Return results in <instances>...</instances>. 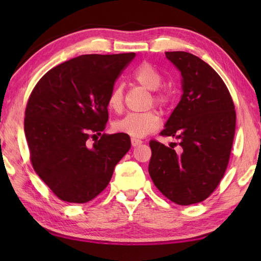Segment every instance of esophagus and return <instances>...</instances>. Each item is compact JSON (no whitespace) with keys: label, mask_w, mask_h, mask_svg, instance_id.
<instances>
[{"label":"esophagus","mask_w":261,"mask_h":261,"mask_svg":"<svg viewBox=\"0 0 261 261\" xmlns=\"http://www.w3.org/2000/svg\"><path fill=\"white\" fill-rule=\"evenodd\" d=\"M141 143H142V141L139 140V139H135V138H132V139H131L132 147H138V146H140Z\"/></svg>","instance_id":"obj_1"}]
</instances>
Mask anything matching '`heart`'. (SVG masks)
Segmentation results:
<instances>
[{"mask_svg":"<svg viewBox=\"0 0 261 261\" xmlns=\"http://www.w3.org/2000/svg\"><path fill=\"white\" fill-rule=\"evenodd\" d=\"M132 80L137 84L152 91L150 104H154L160 109H166L170 103V94L166 91L158 90L163 84V76L153 67L151 64L147 62L141 63L132 71ZM108 108L114 112H121L123 108V87L115 85L107 99ZM160 124V120L157 112L147 111L143 113H129L122 119L116 120L113 123L115 131L125 134L132 138H143L151 132L156 131Z\"/></svg>","mask_w":261,"mask_h":261,"instance_id":"heart-1","label":"heart"}]
</instances>
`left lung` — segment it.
<instances>
[{"label": "left lung", "mask_w": 261, "mask_h": 261, "mask_svg": "<svg viewBox=\"0 0 261 261\" xmlns=\"http://www.w3.org/2000/svg\"><path fill=\"white\" fill-rule=\"evenodd\" d=\"M166 57L181 74L182 95L160 132L179 142L150 140L149 175L164 195L178 205L206 199L228 167L236 132V110L228 87L201 58L185 51Z\"/></svg>", "instance_id": "8db88e82"}]
</instances>
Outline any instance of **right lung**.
I'll return each mask as SVG.
<instances>
[{"label":"right lung","mask_w":261,"mask_h":261,"mask_svg":"<svg viewBox=\"0 0 261 261\" xmlns=\"http://www.w3.org/2000/svg\"><path fill=\"white\" fill-rule=\"evenodd\" d=\"M135 56L83 55L47 71L30 94L24 134L32 167L64 202L95 198L129 151V136L102 131L109 120L108 95Z\"/></svg>","instance_id":"1"}]
</instances>
